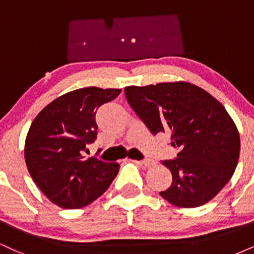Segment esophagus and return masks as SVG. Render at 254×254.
Wrapping results in <instances>:
<instances>
[{
	"label": "esophagus",
	"instance_id": "esophagus-1",
	"mask_svg": "<svg viewBox=\"0 0 254 254\" xmlns=\"http://www.w3.org/2000/svg\"><path fill=\"white\" fill-rule=\"evenodd\" d=\"M130 161L135 162V164L139 166H143V167H150V166L155 165V162H154L153 160H143V161H138V160H130Z\"/></svg>",
	"mask_w": 254,
	"mask_h": 254
}]
</instances>
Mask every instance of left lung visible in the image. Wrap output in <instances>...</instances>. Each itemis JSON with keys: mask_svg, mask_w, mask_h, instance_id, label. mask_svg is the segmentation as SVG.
Returning <instances> with one entry per match:
<instances>
[{"mask_svg": "<svg viewBox=\"0 0 254 254\" xmlns=\"http://www.w3.org/2000/svg\"><path fill=\"white\" fill-rule=\"evenodd\" d=\"M127 103L153 135L171 132L177 159L162 165L172 184L160 194L179 208L208 203L234 174L240 135L223 105L200 87L185 81L124 89Z\"/></svg>", "mask_w": 254, "mask_h": 254, "instance_id": "8db88e82", "label": "left lung"}]
</instances>
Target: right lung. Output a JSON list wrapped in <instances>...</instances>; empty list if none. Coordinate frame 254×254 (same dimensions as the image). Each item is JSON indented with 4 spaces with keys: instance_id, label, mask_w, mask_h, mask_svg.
Returning a JSON list of instances; mask_svg holds the SVG:
<instances>
[{
    "instance_id": "1",
    "label": "right lung",
    "mask_w": 254,
    "mask_h": 254,
    "mask_svg": "<svg viewBox=\"0 0 254 254\" xmlns=\"http://www.w3.org/2000/svg\"><path fill=\"white\" fill-rule=\"evenodd\" d=\"M122 89L86 87L46 105L32 122L25 141V161L32 179L52 203L78 209L110 188L119 164L84 159L86 145L97 138L95 113Z\"/></svg>"
}]
</instances>
